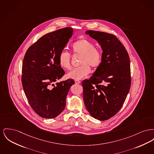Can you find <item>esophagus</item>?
<instances>
[{
	"label": "esophagus",
	"instance_id": "34e87169",
	"mask_svg": "<svg viewBox=\"0 0 154 154\" xmlns=\"http://www.w3.org/2000/svg\"><path fill=\"white\" fill-rule=\"evenodd\" d=\"M81 82L79 80H75V84H80Z\"/></svg>",
	"mask_w": 154,
	"mask_h": 154
}]
</instances>
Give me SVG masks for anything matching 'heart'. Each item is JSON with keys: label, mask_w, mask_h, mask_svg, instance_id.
Returning a JSON list of instances; mask_svg holds the SVG:
<instances>
[{"label": "heart", "mask_w": 154, "mask_h": 154, "mask_svg": "<svg viewBox=\"0 0 154 154\" xmlns=\"http://www.w3.org/2000/svg\"><path fill=\"white\" fill-rule=\"evenodd\" d=\"M72 49L74 54L82 55L80 60V64L82 66L69 72L67 74L69 78L75 80H81L91 72L90 66L97 69L101 65L103 59L102 54L90 41L85 38L79 39L72 43ZM70 59L71 55L69 52L62 51L58 58L60 66L66 70L71 69Z\"/></svg>", "instance_id": "1"}]
</instances>
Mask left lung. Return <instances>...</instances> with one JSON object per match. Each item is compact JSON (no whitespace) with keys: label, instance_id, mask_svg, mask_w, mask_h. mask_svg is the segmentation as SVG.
Returning a JSON list of instances; mask_svg holds the SVG:
<instances>
[{"label":"left lung","instance_id":"left-lung-1","mask_svg":"<svg viewBox=\"0 0 154 154\" xmlns=\"http://www.w3.org/2000/svg\"><path fill=\"white\" fill-rule=\"evenodd\" d=\"M102 49V62L89 80L82 82L85 107L93 118L106 120L122 107L131 86L129 56L118 38L106 32L88 30Z\"/></svg>","mask_w":154,"mask_h":154}]
</instances>
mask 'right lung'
Listing matches in <instances>:
<instances>
[{"label": "right lung", "mask_w": 154, "mask_h": 154, "mask_svg": "<svg viewBox=\"0 0 154 154\" xmlns=\"http://www.w3.org/2000/svg\"><path fill=\"white\" fill-rule=\"evenodd\" d=\"M72 31V28L66 27L48 33L31 46L24 56L23 90L31 107L42 118H56L63 111L68 92L74 84L69 79L54 84L65 74L58 58Z\"/></svg>", "instance_id": "obj_1"}]
</instances>
